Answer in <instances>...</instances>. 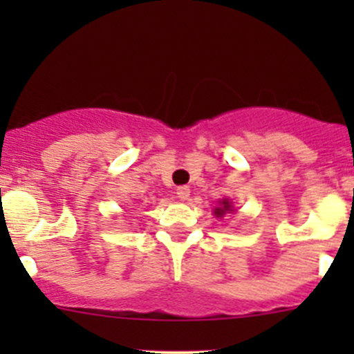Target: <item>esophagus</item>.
<instances>
[{"mask_svg":"<svg viewBox=\"0 0 354 354\" xmlns=\"http://www.w3.org/2000/svg\"><path fill=\"white\" fill-rule=\"evenodd\" d=\"M176 195H178V198L187 200L188 197H190V188H188V187H178L176 188Z\"/></svg>","mask_w":354,"mask_h":354,"instance_id":"esophagus-1","label":"esophagus"}]
</instances>
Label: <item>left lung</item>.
Returning a JSON list of instances; mask_svg holds the SVG:
<instances>
[{"instance_id":"8db88e82","label":"left lung","mask_w":354,"mask_h":354,"mask_svg":"<svg viewBox=\"0 0 354 354\" xmlns=\"http://www.w3.org/2000/svg\"><path fill=\"white\" fill-rule=\"evenodd\" d=\"M226 210H231V205H230V202H227V200H224L223 207L216 209V214H217V216H224V212H226Z\"/></svg>"}]
</instances>
